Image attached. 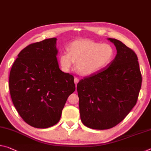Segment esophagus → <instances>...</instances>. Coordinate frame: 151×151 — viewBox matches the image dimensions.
<instances>
[{
    "instance_id": "obj_1",
    "label": "esophagus",
    "mask_w": 151,
    "mask_h": 151,
    "mask_svg": "<svg viewBox=\"0 0 151 151\" xmlns=\"http://www.w3.org/2000/svg\"><path fill=\"white\" fill-rule=\"evenodd\" d=\"M74 82H75L76 84L78 83L79 82V79L78 78H75V79H74Z\"/></svg>"
}]
</instances>
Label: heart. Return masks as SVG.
<instances>
[{
	"mask_svg": "<svg viewBox=\"0 0 151 151\" xmlns=\"http://www.w3.org/2000/svg\"><path fill=\"white\" fill-rule=\"evenodd\" d=\"M61 52L59 61L62 70L69 72L76 62V69L80 75L89 76L96 73L112 61L114 50L108 44H100L88 39H78Z\"/></svg>",
	"mask_w": 151,
	"mask_h": 151,
	"instance_id": "b5f03b06",
	"label": "heart"
}]
</instances>
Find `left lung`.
Returning <instances> with one entry per match:
<instances>
[{
    "mask_svg": "<svg viewBox=\"0 0 151 151\" xmlns=\"http://www.w3.org/2000/svg\"><path fill=\"white\" fill-rule=\"evenodd\" d=\"M115 59L77 84L81 121L92 129H106L121 122L136 105L142 76L136 53L121 41L107 38Z\"/></svg>",
    "mask_w": 151,
    "mask_h": 151,
    "instance_id": "8db88e82",
    "label": "left lung"
}]
</instances>
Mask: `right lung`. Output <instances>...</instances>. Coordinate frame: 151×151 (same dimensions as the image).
Returning <instances> with one entry per match:
<instances>
[{
    "mask_svg": "<svg viewBox=\"0 0 151 151\" xmlns=\"http://www.w3.org/2000/svg\"><path fill=\"white\" fill-rule=\"evenodd\" d=\"M57 38L29 45L17 55L9 75V90L16 110L36 128L57 124L67 99L75 91L74 78L59 68Z\"/></svg>",
    "mask_w": 151,
    "mask_h": 151,
    "instance_id": "right-lung-1",
    "label": "right lung"
}]
</instances>
